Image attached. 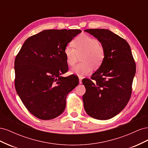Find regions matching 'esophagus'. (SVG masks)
<instances>
[{
    "label": "esophagus",
    "instance_id": "esophagus-1",
    "mask_svg": "<svg viewBox=\"0 0 148 148\" xmlns=\"http://www.w3.org/2000/svg\"><path fill=\"white\" fill-rule=\"evenodd\" d=\"M79 83L82 84V78H79Z\"/></svg>",
    "mask_w": 148,
    "mask_h": 148
}]
</instances>
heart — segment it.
Masks as SVG:
<instances>
[{
    "label": "heart",
    "mask_w": 148,
    "mask_h": 148,
    "mask_svg": "<svg viewBox=\"0 0 148 148\" xmlns=\"http://www.w3.org/2000/svg\"><path fill=\"white\" fill-rule=\"evenodd\" d=\"M73 45L68 44L64 48V54L66 63L70 66L74 65L78 57L82 62L73 67L71 72L82 77L91 72L92 66L99 67L105 58V49L102 44L95 38L87 34H81L73 41Z\"/></svg>",
    "instance_id": "obj_1"
}]
</instances>
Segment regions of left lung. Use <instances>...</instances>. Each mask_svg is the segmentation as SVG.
<instances>
[{"mask_svg": "<svg viewBox=\"0 0 148 148\" xmlns=\"http://www.w3.org/2000/svg\"><path fill=\"white\" fill-rule=\"evenodd\" d=\"M105 49V58L91 79H83L86 88L84 108L91 117L108 120L122 111L130 99L136 64L124 39L106 29H88Z\"/></svg>", "mask_w": 148, "mask_h": 148, "instance_id": "1", "label": "left lung"}]
</instances>
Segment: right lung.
I'll use <instances>...</instances> for the list:
<instances>
[{
	"instance_id": "right-lung-1",
	"label": "right lung",
	"mask_w": 148,
	"mask_h": 148,
	"mask_svg": "<svg viewBox=\"0 0 148 148\" xmlns=\"http://www.w3.org/2000/svg\"><path fill=\"white\" fill-rule=\"evenodd\" d=\"M79 29H47L28 38L15 59V86L30 113L51 120L64 111L66 97L79 83L77 77H61L69 66L64 48Z\"/></svg>"
}]
</instances>
